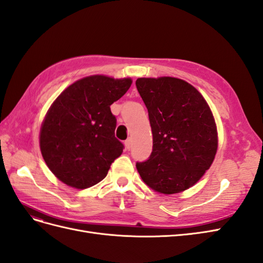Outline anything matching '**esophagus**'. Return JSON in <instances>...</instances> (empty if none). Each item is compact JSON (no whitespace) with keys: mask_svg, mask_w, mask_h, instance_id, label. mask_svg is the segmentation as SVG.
Masks as SVG:
<instances>
[{"mask_svg":"<svg viewBox=\"0 0 263 263\" xmlns=\"http://www.w3.org/2000/svg\"><path fill=\"white\" fill-rule=\"evenodd\" d=\"M125 147H126V149H128V150L132 148V138H127L125 140Z\"/></svg>","mask_w":263,"mask_h":263,"instance_id":"1","label":"esophagus"}]
</instances>
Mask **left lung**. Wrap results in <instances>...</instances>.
<instances>
[{"mask_svg":"<svg viewBox=\"0 0 263 263\" xmlns=\"http://www.w3.org/2000/svg\"><path fill=\"white\" fill-rule=\"evenodd\" d=\"M137 90L148 109L153 153L136 166L159 193L182 192L210 169L217 151V129L208 103L193 85L171 77L139 78Z\"/></svg>","mask_w":263,"mask_h":263,"instance_id":"left-lung-1","label":"left lung"}]
</instances>
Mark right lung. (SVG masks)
<instances>
[{
	"label": "right lung",
	"instance_id": "right-lung-1",
	"mask_svg": "<svg viewBox=\"0 0 263 263\" xmlns=\"http://www.w3.org/2000/svg\"><path fill=\"white\" fill-rule=\"evenodd\" d=\"M132 79L91 76L68 86L47 112L39 144L46 164L60 181L86 189L106 177L124 145L115 137L110 105L132 85Z\"/></svg>",
	"mask_w": 263,
	"mask_h": 263
}]
</instances>
